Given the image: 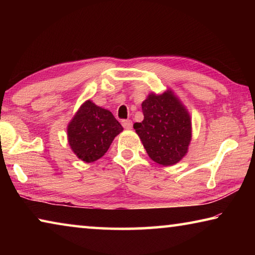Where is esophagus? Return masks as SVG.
Segmentation results:
<instances>
[{"instance_id": "obj_1", "label": "esophagus", "mask_w": 255, "mask_h": 255, "mask_svg": "<svg viewBox=\"0 0 255 255\" xmlns=\"http://www.w3.org/2000/svg\"><path fill=\"white\" fill-rule=\"evenodd\" d=\"M122 124H123L124 128H126V129H130V128L132 127V123H131V120H123Z\"/></svg>"}]
</instances>
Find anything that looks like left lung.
<instances>
[{
    "label": "left lung",
    "mask_w": 255,
    "mask_h": 255,
    "mask_svg": "<svg viewBox=\"0 0 255 255\" xmlns=\"http://www.w3.org/2000/svg\"><path fill=\"white\" fill-rule=\"evenodd\" d=\"M144 120L133 125L148 156L159 165L171 166L188 153L192 137L191 117L171 89L150 92L141 103Z\"/></svg>",
    "instance_id": "8db88e82"
}]
</instances>
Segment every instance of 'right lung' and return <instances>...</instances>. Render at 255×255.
I'll use <instances>...</instances> for the list:
<instances>
[{
	"label": "right lung",
	"instance_id": "right-lung-1",
	"mask_svg": "<svg viewBox=\"0 0 255 255\" xmlns=\"http://www.w3.org/2000/svg\"><path fill=\"white\" fill-rule=\"evenodd\" d=\"M123 130L109 110L86 100L67 125V140L77 157L92 163L107 153L112 140Z\"/></svg>",
	"mask_w": 255,
	"mask_h": 255
}]
</instances>
